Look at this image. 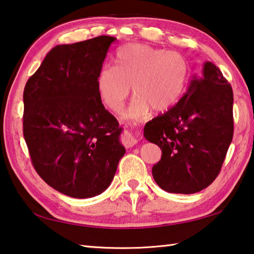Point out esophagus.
Returning <instances> with one entry per match:
<instances>
[{
  "instance_id": "34e87169",
  "label": "esophagus",
  "mask_w": 254,
  "mask_h": 254,
  "mask_svg": "<svg viewBox=\"0 0 254 254\" xmlns=\"http://www.w3.org/2000/svg\"><path fill=\"white\" fill-rule=\"evenodd\" d=\"M122 143L126 145L127 148H130L137 143V139L132 132H127L122 137Z\"/></svg>"
}]
</instances>
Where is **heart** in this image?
<instances>
[{
    "mask_svg": "<svg viewBox=\"0 0 254 254\" xmlns=\"http://www.w3.org/2000/svg\"><path fill=\"white\" fill-rule=\"evenodd\" d=\"M189 77L187 59L177 51H165L144 44L120 48L115 66H103L96 85L106 107L117 111L131 91L135 94L121 115L127 120L145 119L151 112H165L182 96Z\"/></svg>",
    "mask_w": 254,
    "mask_h": 254,
    "instance_id": "obj_1",
    "label": "heart"
}]
</instances>
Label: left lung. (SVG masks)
I'll return each mask as SVG.
<instances>
[{
	"label": "left lung",
	"mask_w": 254,
	"mask_h": 254,
	"mask_svg": "<svg viewBox=\"0 0 254 254\" xmlns=\"http://www.w3.org/2000/svg\"><path fill=\"white\" fill-rule=\"evenodd\" d=\"M143 135L160 147L154 182L174 194H194L217 177L233 139V91L220 68L206 62L184 96L144 126Z\"/></svg>",
	"instance_id": "obj_1"
}]
</instances>
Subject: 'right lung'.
<instances>
[{
  "instance_id": "obj_1",
  "label": "right lung",
  "mask_w": 254,
  "mask_h": 254,
  "mask_svg": "<svg viewBox=\"0 0 254 254\" xmlns=\"http://www.w3.org/2000/svg\"><path fill=\"white\" fill-rule=\"evenodd\" d=\"M117 38L51 49L23 92V135L34 169L62 194L91 198L110 186L126 148L96 79Z\"/></svg>"
}]
</instances>
